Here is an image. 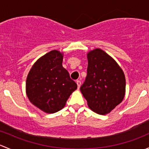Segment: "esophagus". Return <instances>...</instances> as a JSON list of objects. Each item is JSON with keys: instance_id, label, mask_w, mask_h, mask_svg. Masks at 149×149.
I'll use <instances>...</instances> for the list:
<instances>
[{"instance_id": "obj_1", "label": "esophagus", "mask_w": 149, "mask_h": 149, "mask_svg": "<svg viewBox=\"0 0 149 149\" xmlns=\"http://www.w3.org/2000/svg\"><path fill=\"white\" fill-rule=\"evenodd\" d=\"M76 84H77V86H78V88H80L81 86V82L80 80H77L76 81Z\"/></svg>"}]
</instances>
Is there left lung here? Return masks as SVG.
Wrapping results in <instances>:
<instances>
[{
  "label": "left lung",
  "mask_w": 149,
  "mask_h": 149,
  "mask_svg": "<svg viewBox=\"0 0 149 149\" xmlns=\"http://www.w3.org/2000/svg\"><path fill=\"white\" fill-rule=\"evenodd\" d=\"M87 58V75L80 90L91 110L105 115L124 98V73L118 63L100 49L88 52Z\"/></svg>",
  "instance_id": "obj_1"
}]
</instances>
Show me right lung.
Masks as SVG:
<instances>
[{
	"label": "right lung",
	"mask_w": 149,
	"mask_h": 149,
	"mask_svg": "<svg viewBox=\"0 0 149 149\" xmlns=\"http://www.w3.org/2000/svg\"><path fill=\"white\" fill-rule=\"evenodd\" d=\"M63 55L52 50L40 58L29 73L27 97L34 106L47 113H55L65 107L77 84L63 67Z\"/></svg>",
	"instance_id": "right-lung-1"
}]
</instances>
